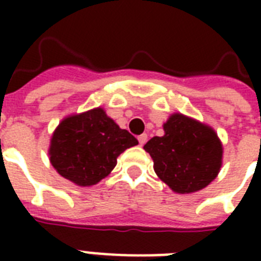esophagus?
Here are the masks:
<instances>
[{
    "label": "esophagus",
    "mask_w": 261,
    "mask_h": 261,
    "mask_svg": "<svg viewBox=\"0 0 261 261\" xmlns=\"http://www.w3.org/2000/svg\"><path fill=\"white\" fill-rule=\"evenodd\" d=\"M146 141H147V134H141L138 137V142L141 146H143V145L146 143Z\"/></svg>",
    "instance_id": "obj_1"
}]
</instances>
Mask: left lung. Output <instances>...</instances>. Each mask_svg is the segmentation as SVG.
Masks as SVG:
<instances>
[{
    "label": "left lung",
    "instance_id": "obj_1",
    "mask_svg": "<svg viewBox=\"0 0 261 261\" xmlns=\"http://www.w3.org/2000/svg\"><path fill=\"white\" fill-rule=\"evenodd\" d=\"M164 131V137H154L143 146L154 161L157 176L178 194L208 186L222 163V146L214 130L174 114Z\"/></svg>",
    "mask_w": 261,
    "mask_h": 261
}]
</instances>
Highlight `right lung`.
I'll use <instances>...</instances> for the list:
<instances>
[{
    "label": "right lung",
    "mask_w": 261,
    "mask_h": 261,
    "mask_svg": "<svg viewBox=\"0 0 261 261\" xmlns=\"http://www.w3.org/2000/svg\"><path fill=\"white\" fill-rule=\"evenodd\" d=\"M138 145L101 108L61 122L51 138L50 161L61 176L77 186H93L110 174L119 154Z\"/></svg>",
    "instance_id": "obj_1"
}]
</instances>
